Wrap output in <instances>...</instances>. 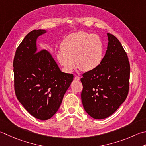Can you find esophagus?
<instances>
[{"mask_svg": "<svg viewBox=\"0 0 146 146\" xmlns=\"http://www.w3.org/2000/svg\"><path fill=\"white\" fill-rule=\"evenodd\" d=\"M75 80L76 81H79L80 80V77L78 76H76L75 77Z\"/></svg>", "mask_w": 146, "mask_h": 146, "instance_id": "1", "label": "esophagus"}]
</instances>
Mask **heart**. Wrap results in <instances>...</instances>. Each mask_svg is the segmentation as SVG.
Returning <instances> with one entry per match:
<instances>
[{
  "instance_id": "b5f03b06",
  "label": "heart",
  "mask_w": 146,
  "mask_h": 146,
  "mask_svg": "<svg viewBox=\"0 0 146 146\" xmlns=\"http://www.w3.org/2000/svg\"><path fill=\"white\" fill-rule=\"evenodd\" d=\"M57 59L67 72L75 68L90 71L99 66L103 57V45L100 36L80 31L66 37L61 45Z\"/></svg>"
}]
</instances>
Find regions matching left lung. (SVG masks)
<instances>
[{
	"instance_id": "8db88e82",
	"label": "left lung",
	"mask_w": 146,
	"mask_h": 146,
	"mask_svg": "<svg viewBox=\"0 0 146 146\" xmlns=\"http://www.w3.org/2000/svg\"><path fill=\"white\" fill-rule=\"evenodd\" d=\"M105 56L96 69L82 75L81 98L85 111L94 119H104L115 112L129 90L130 66L118 39L108 33Z\"/></svg>"
}]
</instances>
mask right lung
<instances>
[{
    "instance_id": "1",
    "label": "right lung",
    "mask_w": 146,
    "mask_h": 146,
    "mask_svg": "<svg viewBox=\"0 0 146 146\" xmlns=\"http://www.w3.org/2000/svg\"><path fill=\"white\" fill-rule=\"evenodd\" d=\"M46 31L28 33L17 48L13 61L16 98L31 115L40 120L55 115L73 80V74L60 70L49 52L37 50L36 39Z\"/></svg>"
}]
</instances>
